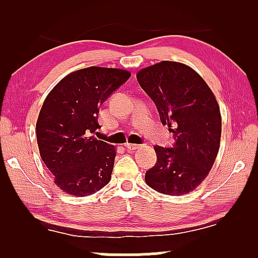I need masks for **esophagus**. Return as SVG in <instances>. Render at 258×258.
<instances>
[{"label": "esophagus", "instance_id": "1", "mask_svg": "<svg viewBox=\"0 0 258 258\" xmlns=\"http://www.w3.org/2000/svg\"><path fill=\"white\" fill-rule=\"evenodd\" d=\"M125 147H126V150H127V151L133 152V151L138 150V148H140V145H136V144H126V145H125Z\"/></svg>", "mask_w": 258, "mask_h": 258}]
</instances>
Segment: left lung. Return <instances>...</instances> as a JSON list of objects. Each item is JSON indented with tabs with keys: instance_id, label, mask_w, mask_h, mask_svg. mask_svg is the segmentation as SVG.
I'll use <instances>...</instances> for the list:
<instances>
[{
	"instance_id": "left-lung-1",
	"label": "left lung",
	"mask_w": 258,
	"mask_h": 258,
	"mask_svg": "<svg viewBox=\"0 0 258 258\" xmlns=\"http://www.w3.org/2000/svg\"><path fill=\"white\" fill-rule=\"evenodd\" d=\"M137 79L175 140L173 148L154 146L157 164L145 181L158 193L188 194L208 176L219 153L222 119L216 98L194 69L179 61L141 69Z\"/></svg>"
}]
</instances>
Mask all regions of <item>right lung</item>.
Wrapping results in <instances>:
<instances>
[{
  "instance_id": "obj_1",
  "label": "right lung",
  "mask_w": 258,
  "mask_h": 258,
  "mask_svg": "<svg viewBox=\"0 0 258 258\" xmlns=\"http://www.w3.org/2000/svg\"><path fill=\"white\" fill-rule=\"evenodd\" d=\"M130 77L122 69H81L46 96L36 122L38 150L53 182L67 194L89 197L110 182L117 151L91 134L100 128L101 104Z\"/></svg>"
}]
</instances>
